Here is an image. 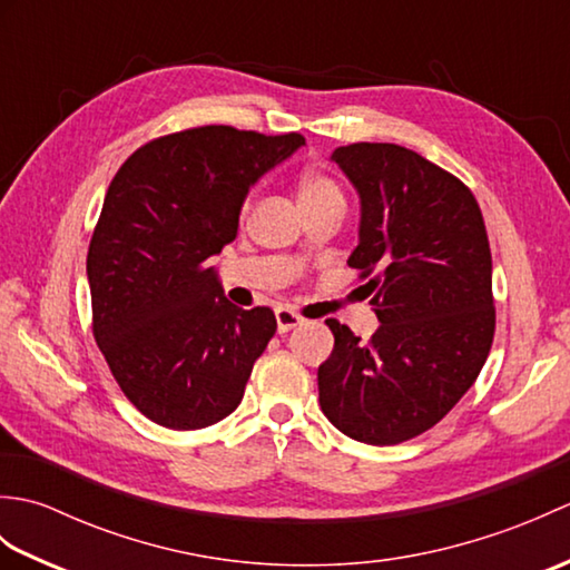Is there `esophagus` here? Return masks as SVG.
<instances>
[{
  "label": "esophagus",
  "mask_w": 570,
  "mask_h": 570,
  "mask_svg": "<svg viewBox=\"0 0 570 570\" xmlns=\"http://www.w3.org/2000/svg\"><path fill=\"white\" fill-rule=\"evenodd\" d=\"M304 323V318L298 316L296 311L292 308H276V328L278 333H288L292 328H296V325Z\"/></svg>",
  "instance_id": "1"
}]
</instances>
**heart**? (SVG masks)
Listing matches in <instances>:
<instances>
[{"instance_id": "obj_1", "label": "heart", "mask_w": 570, "mask_h": 570, "mask_svg": "<svg viewBox=\"0 0 570 570\" xmlns=\"http://www.w3.org/2000/svg\"><path fill=\"white\" fill-rule=\"evenodd\" d=\"M328 200H343L341 188L335 186V180L328 178L325 174L311 171L304 178L298 180V203L301 208L306 205H318V203H328ZM247 208V205H245Z\"/></svg>"}]
</instances>
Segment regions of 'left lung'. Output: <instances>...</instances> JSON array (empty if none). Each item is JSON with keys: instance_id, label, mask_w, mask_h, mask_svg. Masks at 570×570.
<instances>
[{"instance_id": "obj_1", "label": "left lung", "mask_w": 570, "mask_h": 570, "mask_svg": "<svg viewBox=\"0 0 570 570\" xmlns=\"http://www.w3.org/2000/svg\"><path fill=\"white\" fill-rule=\"evenodd\" d=\"M331 159L360 193V245L380 328L367 343L328 318L318 402L337 431L394 445L433 429L463 396L494 337L492 254L472 190L399 144H347Z\"/></svg>"}]
</instances>
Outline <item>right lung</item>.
I'll return each instance as SVG.
<instances>
[{"instance_id": "right-lung-1", "label": "right lung", "mask_w": 570, "mask_h": 570, "mask_svg": "<svg viewBox=\"0 0 570 570\" xmlns=\"http://www.w3.org/2000/svg\"><path fill=\"white\" fill-rule=\"evenodd\" d=\"M306 139L227 125L151 139L119 166L88 249L92 335L144 416L193 431L233 414L276 333L272 308L223 296L213 254L249 188Z\"/></svg>"}]
</instances>
